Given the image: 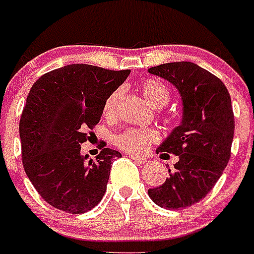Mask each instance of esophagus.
Listing matches in <instances>:
<instances>
[{
    "label": "esophagus",
    "instance_id": "1",
    "mask_svg": "<svg viewBox=\"0 0 254 254\" xmlns=\"http://www.w3.org/2000/svg\"><path fill=\"white\" fill-rule=\"evenodd\" d=\"M129 157H130L131 160H134L135 162H138V164H145V162H148V160L144 157H137V156H131V154H129Z\"/></svg>",
    "mask_w": 254,
    "mask_h": 254
}]
</instances>
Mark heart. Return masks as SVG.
Masks as SVG:
<instances>
[{
	"mask_svg": "<svg viewBox=\"0 0 254 254\" xmlns=\"http://www.w3.org/2000/svg\"><path fill=\"white\" fill-rule=\"evenodd\" d=\"M141 93L145 97V100L153 106V108H162L169 101V90L165 85L157 80H145L140 86ZM121 89H116L110 96L106 98L104 105V114L106 117H113L119 105ZM158 140V133L154 129H125L120 131L113 137V142L116 146L123 149L127 153L145 152L149 148V145Z\"/></svg>",
	"mask_w": 254,
	"mask_h": 254,
	"instance_id": "1",
	"label": "heart"
}]
</instances>
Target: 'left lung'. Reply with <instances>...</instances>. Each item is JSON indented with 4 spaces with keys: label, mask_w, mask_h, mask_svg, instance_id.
<instances>
[{
    "label": "left lung",
    "mask_w": 254,
    "mask_h": 254,
    "mask_svg": "<svg viewBox=\"0 0 254 254\" xmlns=\"http://www.w3.org/2000/svg\"><path fill=\"white\" fill-rule=\"evenodd\" d=\"M177 89L183 119L156 153L179 156L161 187L149 189L154 204L181 209L204 198L230 158L235 116L228 89L220 78L193 63H169L148 69Z\"/></svg>",
    "instance_id": "obj_1"
}]
</instances>
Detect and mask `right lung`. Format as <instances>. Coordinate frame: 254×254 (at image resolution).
I'll use <instances>...</instances> for the list:
<instances>
[{"label":"right lung","instance_id":"add662e5","mask_svg":"<svg viewBox=\"0 0 254 254\" xmlns=\"http://www.w3.org/2000/svg\"><path fill=\"white\" fill-rule=\"evenodd\" d=\"M129 73L71 64L33 84L19 120L22 162L33 187L54 208L80 214L102 200L112 161L121 153L104 148L86 161L81 144Z\"/></svg>","mask_w":254,"mask_h":254}]
</instances>
